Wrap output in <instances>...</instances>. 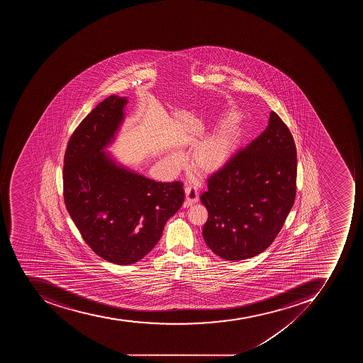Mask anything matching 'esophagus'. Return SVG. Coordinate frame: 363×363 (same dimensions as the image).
Here are the masks:
<instances>
[{"label":"esophagus","mask_w":363,"mask_h":363,"mask_svg":"<svg viewBox=\"0 0 363 363\" xmlns=\"http://www.w3.org/2000/svg\"><path fill=\"white\" fill-rule=\"evenodd\" d=\"M185 194L186 202L184 206H185L186 208H189L191 204H194V203L199 202V200H200L199 191H197L196 187H194V186H186Z\"/></svg>","instance_id":"obj_1"}]
</instances>
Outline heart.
Here are the masks:
<instances>
[{"mask_svg": "<svg viewBox=\"0 0 363 363\" xmlns=\"http://www.w3.org/2000/svg\"><path fill=\"white\" fill-rule=\"evenodd\" d=\"M236 118L229 114L225 121ZM242 140V129L237 123H228L212 134L210 138L197 144L191 153V167L195 172L202 174L217 172L234 157ZM184 159L179 153H172L168 157V164L174 169L183 166Z\"/></svg>", "mask_w": 363, "mask_h": 363, "instance_id": "1", "label": "heart"}]
</instances>
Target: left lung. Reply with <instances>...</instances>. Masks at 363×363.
Returning <instances> with one entry per match:
<instances>
[{
	"instance_id": "1",
	"label": "left lung",
	"mask_w": 363,
	"mask_h": 363,
	"mask_svg": "<svg viewBox=\"0 0 363 363\" xmlns=\"http://www.w3.org/2000/svg\"><path fill=\"white\" fill-rule=\"evenodd\" d=\"M296 146L272 111L262 134L208 177L201 202L208 212L206 245L225 260L260 255L283 228L296 196Z\"/></svg>"
}]
</instances>
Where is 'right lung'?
I'll list each match as a JSON object with an SVG mask.
<instances>
[{
    "label": "right lung",
    "mask_w": 363,
    "mask_h": 363,
    "mask_svg": "<svg viewBox=\"0 0 363 363\" xmlns=\"http://www.w3.org/2000/svg\"><path fill=\"white\" fill-rule=\"evenodd\" d=\"M125 97H106L70 136L63 199L86 244L103 260L127 266L151 251L183 206V183H160L112 162L102 150L123 118Z\"/></svg>",
    "instance_id": "obj_1"
}]
</instances>
